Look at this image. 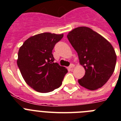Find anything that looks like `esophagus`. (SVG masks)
<instances>
[{"mask_svg":"<svg viewBox=\"0 0 121 121\" xmlns=\"http://www.w3.org/2000/svg\"><path fill=\"white\" fill-rule=\"evenodd\" d=\"M74 67V64H70V65L69 66V67H68V68H69L70 70H72L73 68Z\"/></svg>","mask_w":121,"mask_h":121,"instance_id":"obj_1","label":"esophagus"}]
</instances>
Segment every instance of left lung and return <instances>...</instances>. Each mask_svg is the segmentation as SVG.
Wrapping results in <instances>:
<instances>
[{"instance_id":"left-lung-1","label":"left lung","mask_w":121,"mask_h":121,"mask_svg":"<svg viewBox=\"0 0 121 121\" xmlns=\"http://www.w3.org/2000/svg\"><path fill=\"white\" fill-rule=\"evenodd\" d=\"M67 38L85 68V75L78 80L79 84L90 90L102 87L112 76L116 66V53L111 43L85 26L73 30Z\"/></svg>"}]
</instances>
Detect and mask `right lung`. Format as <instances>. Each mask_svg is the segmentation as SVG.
Returning <instances> with one entry per match:
<instances>
[{
    "label": "right lung",
    "mask_w": 121,
    "mask_h": 121,
    "mask_svg": "<svg viewBox=\"0 0 121 121\" xmlns=\"http://www.w3.org/2000/svg\"><path fill=\"white\" fill-rule=\"evenodd\" d=\"M64 35L40 33L25 41L18 52L17 66L26 84L40 93L59 88L68 72L54 62L52 51Z\"/></svg>",
    "instance_id": "1"
}]
</instances>
